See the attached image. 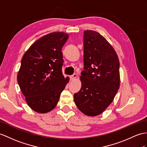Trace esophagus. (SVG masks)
<instances>
[{
	"instance_id": "esophagus-1",
	"label": "esophagus",
	"mask_w": 147,
	"mask_h": 147,
	"mask_svg": "<svg viewBox=\"0 0 147 147\" xmlns=\"http://www.w3.org/2000/svg\"><path fill=\"white\" fill-rule=\"evenodd\" d=\"M77 77V74H73L72 76H71L70 77V79L71 80H74V79H76V78Z\"/></svg>"
}]
</instances>
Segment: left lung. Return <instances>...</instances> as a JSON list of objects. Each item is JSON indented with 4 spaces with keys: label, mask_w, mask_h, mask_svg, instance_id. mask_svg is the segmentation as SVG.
<instances>
[{
    "label": "left lung",
    "mask_w": 147,
    "mask_h": 147,
    "mask_svg": "<svg viewBox=\"0 0 147 147\" xmlns=\"http://www.w3.org/2000/svg\"><path fill=\"white\" fill-rule=\"evenodd\" d=\"M84 53L82 87L74 94V102L82 113L96 116L109 106L119 90V60L112 46L94 30L84 31Z\"/></svg>",
    "instance_id": "8db88e82"
}]
</instances>
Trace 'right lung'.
Returning a JSON list of instances; mask_svg holds the SVG:
<instances>
[{"mask_svg":"<svg viewBox=\"0 0 147 147\" xmlns=\"http://www.w3.org/2000/svg\"><path fill=\"white\" fill-rule=\"evenodd\" d=\"M69 35L53 32L32 44L24 55L17 82L30 108L38 113L55 108L69 78L62 74V49Z\"/></svg>","mask_w":147,"mask_h":147,"instance_id":"obj_1","label":"right lung"}]
</instances>
